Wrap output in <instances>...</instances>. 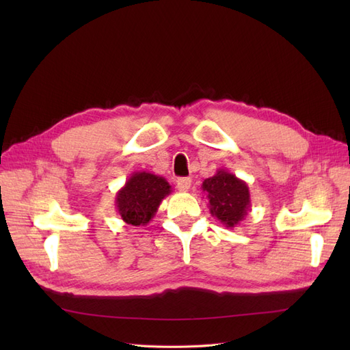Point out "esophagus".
Instances as JSON below:
<instances>
[{"mask_svg": "<svg viewBox=\"0 0 350 350\" xmlns=\"http://www.w3.org/2000/svg\"><path fill=\"white\" fill-rule=\"evenodd\" d=\"M176 185L179 191H188L189 187H191V178H179Z\"/></svg>", "mask_w": 350, "mask_h": 350, "instance_id": "esophagus-1", "label": "esophagus"}]
</instances>
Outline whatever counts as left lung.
Listing matches in <instances>:
<instances>
[{
	"instance_id": "1",
	"label": "left lung",
	"mask_w": 350,
	"mask_h": 350,
	"mask_svg": "<svg viewBox=\"0 0 350 350\" xmlns=\"http://www.w3.org/2000/svg\"><path fill=\"white\" fill-rule=\"evenodd\" d=\"M201 188L208 200L211 216L229 229L239 225L251 210L247 183L226 169H217L213 176L204 179Z\"/></svg>"
}]
</instances>
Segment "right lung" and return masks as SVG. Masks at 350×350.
I'll use <instances>...</instances> for the list:
<instances>
[{
    "instance_id": "obj_1",
    "label": "right lung",
    "mask_w": 350,
    "mask_h": 350,
    "mask_svg": "<svg viewBox=\"0 0 350 350\" xmlns=\"http://www.w3.org/2000/svg\"><path fill=\"white\" fill-rule=\"evenodd\" d=\"M171 185L163 176L150 172H134L116 193L115 204L121 219L133 226H146L154 217Z\"/></svg>"
}]
</instances>
